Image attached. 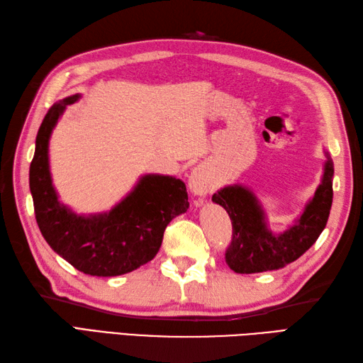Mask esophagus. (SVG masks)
Instances as JSON below:
<instances>
[{"mask_svg":"<svg viewBox=\"0 0 363 363\" xmlns=\"http://www.w3.org/2000/svg\"><path fill=\"white\" fill-rule=\"evenodd\" d=\"M213 187V177L204 165H196L191 169L189 176V189L191 190V194L204 196L212 191Z\"/></svg>","mask_w":363,"mask_h":363,"instance_id":"obj_1","label":"esophagus"}]
</instances>
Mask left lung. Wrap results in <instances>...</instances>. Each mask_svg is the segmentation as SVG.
<instances>
[{"label":"left lung","mask_w":363,"mask_h":363,"mask_svg":"<svg viewBox=\"0 0 363 363\" xmlns=\"http://www.w3.org/2000/svg\"><path fill=\"white\" fill-rule=\"evenodd\" d=\"M325 172L315 195L306 204L295 225L274 234L267 226L257 196L243 186H226L212 201L225 207L233 221V242L226 250V264L240 274L272 272L295 262L317 242L326 228L333 206L334 164L326 152Z\"/></svg>","instance_id":"obj_1"}]
</instances>
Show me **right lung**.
<instances>
[{"label": "right lung", "instance_id": "add662e5", "mask_svg": "<svg viewBox=\"0 0 363 363\" xmlns=\"http://www.w3.org/2000/svg\"><path fill=\"white\" fill-rule=\"evenodd\" d=\"M79 98L52 104L37 133L29 167L35 220L46 243L76 269L99 277L126 274L156 256L168 223L189 209L187 189L173 176L143 174L109 212L78 215L60 203L50 173V137L65 107Z\"/></svg>", "mask_w": 363, "mask_h": 363}]
</instances>
